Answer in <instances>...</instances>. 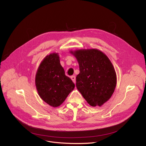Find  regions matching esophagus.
Masks as SVG:
<instances>
[{
    "mask_svg": "<svg viewBox=\"0 0 146 146\" xmlns=\"http://www.w3.org/2000/svg\"><path fill=\"white\" fill-rule=\"evenodd\" d=\"M71 79L72 80V81L75 83H76V77L74 76H72L71 77Z\"/></svg>",
    "mask_w": 146,
    "mask_h": 146,
    "instance_id": "obj_1",
    "label": "esophagus"
}]
</instances>
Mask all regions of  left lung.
Returning a JSON list of instances; mask_svg holds the SVG:
<instances>
[{"label":"left lung","mask_w":146,"mask_h":146,"mask_svg":"<svg viewBox=\"0 0 146 146\" xmlns=\"http://www.w3.org/2000/svg\"><path fill=\"white\" fill-rule=\"evenodd\" d=\"M77 59L80 73L76 88L92 106H101L111 98L117 85V74L111 61L96 48L70 50Z\"/></svg>","instance_id":"left-lung-1"}]
</instances>
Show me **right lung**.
I'll list each match as a JSON object with an SVG mask.
<instances>
[{
    "label": "right lung",
    "instance_id": "right-lung-1",
    "mask_svg": "<svg viewBox=\"0 0 146 146\" xmlns=\"http://www.w3.org/2000/svg\"><path fill=\"white\" fill-rule=\"evenodd\" d=\"M35 82L40 97L54 108L63 103L75 86L65 75L56 52L46 56L42 60L37 69Z\"/></svg>",
    "mask_w": 146,
    "mask_h": 146
}]
</instances>
